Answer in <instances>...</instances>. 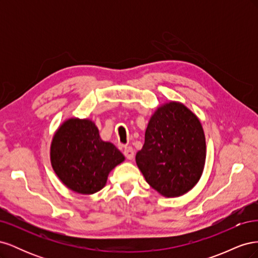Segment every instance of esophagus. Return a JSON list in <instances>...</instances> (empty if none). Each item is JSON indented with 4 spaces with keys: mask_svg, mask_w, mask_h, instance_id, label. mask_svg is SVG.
Segmentation results:
<instances>
[{
    "mask_svg": "<svg viewBox=\"0 0 258 258\" xmlns=\"http://www.w3.org/2000/svg\"><path fill=\"white\" fill-rule=\"evenodd\" d=\"M123 155L126 156V158L129 159V160L134 159V157H135V151H134V148L130 147V146L126 147V148H124V150H123Z\"/></svg>",
    "mask_w": 258,
    "mask_h": 258,
    "instance_id": "34e87169",
    "label": "esophagus"
}]
</instances>
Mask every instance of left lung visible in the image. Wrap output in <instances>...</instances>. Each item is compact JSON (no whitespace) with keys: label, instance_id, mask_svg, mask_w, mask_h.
<instances>
[{"label":"left lung","instance_id":"8db88e82","mask_svg":"<svg viewBox=\"0 0 258 258\" xmlns=\"http://www.w3.org/2000/svg\"><path fill=\"white\" fill-rule=\"evenodd\" d=\"M136 161L146 182L165 197H178L197 184L206 162L200 120L179 102L159 106L148 121Z\"/></svg>","mask_w":258,"mask_h":258}]
</instances>
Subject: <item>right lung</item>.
Masks as SVG:
<instances>
[{
  "label": "right lung",
  "instance_id": "1",
  "mask_svg": "<svg viewBox=\"0 0 258 258\" xmlns=\"http://www.w3.org/2000/svg\"><path fill=\"white\" fill-rule=\"evenodd\" d=\"M123 160L114 144L101 140L95 122L89 119L70 118L52 138V169L75 192L91 195L102 189L111 170Z\"/></svg>",
  "mask_w": 258,
  "mask_h": 258
}]
</instances>
